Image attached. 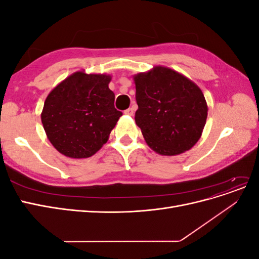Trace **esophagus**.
<instances>
[{"label": "esophagus", "mask_w": 259, "mask_h": 259, "mask_svg": "<svg viewBox=\"0 0 259 259\" xmlns=\"http://www.w3.org/2000/svg\"><path fill=\"white\" fill-rule=\"evenodd\" d=\"M124 114H126V115H133L134 114V108H128V109H126V110L124 111Z\"/></svg>", "instance_id": "34e87169"}]
</instances>
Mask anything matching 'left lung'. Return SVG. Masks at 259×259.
Segmentation results:
<instances>
[{
	"instance_id": "left-lung-1",
	"label": "left lung",
	"mask_w": 259,
	"mask_h": 259,
	"mask_svg": "<svg viewBox=\"0 0 259 259\" xmlns=\"http://www.w3.org/2000/svg\"><path fill=\"white\" fill-rule=\"evenodd\" d=\"M137 126L147 145L161 155H177L201 138L207 104L199 86L175 70L155 66L134 76Z\"/></svg>"
}]
</instances>
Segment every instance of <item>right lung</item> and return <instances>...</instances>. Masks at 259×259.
Here are the masks:
<instances>
[{
  "instance_id": "1",
  "label": "right lung",
  "mask_w": 259,
  "mask_h": 259,
  "mask_svg": "<svg viewBox=\"0 0 259 259\" xmlns=\"http://www.w3.org/2000/svg\"><path fill=\"white\" fill-rule=\"evenodd\" d=\"M109 74L76 71L51 91L41 120L51 144L72 159L95 154L122 115L114 108Z\"/></svg>"
}]
</instances>
